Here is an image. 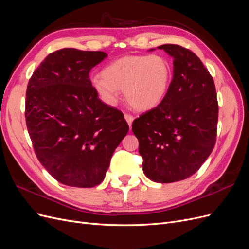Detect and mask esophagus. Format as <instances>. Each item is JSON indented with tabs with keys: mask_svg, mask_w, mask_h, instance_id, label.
I'll return each mask as SVG.
<instances>
[{
	"mask_svg": "<svg viewBox=\"0 0 249 249\" xmlns=\"http://www.w3.org/2000/svg\"><path fill=\"white\" fill-rule=\"evenodd\" d=\"M124 118H125V120H126V123L129 124V125H130V127H131V126H132V124H133L134 117H133L132 115H130V114H125V115H124Z\"/></svg>",
	"mask_w": 249,
	"mask_h": 249,
	"instance_id": "obj_1",
	"label": "esophagus"
}]
</instances>
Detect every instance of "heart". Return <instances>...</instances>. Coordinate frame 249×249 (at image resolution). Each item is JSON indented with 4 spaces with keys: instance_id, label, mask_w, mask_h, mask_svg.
I'll return each instance as SVG.
<instances>
[{
    "instance_id": "heart-1",
    "label": "heart",
    "mask_w": 249,
    "mask_h": 249,
    "mask_svg": "<svg viewBox=\"0 0 249 249\" xmlns=\"http://www.w3.org/2000/svg\"><path fill=\"white\" fill-rule=\"evenodd\" d=\"M171 76V65L163 55H127L105 66L102 76L90 79V85L108 106H115L124 89L134 109L148 111L164 101Z\"/></svg>"
}]
</instances>
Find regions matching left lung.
<instances>
[{"label": "left lung", "mask_w": 249, "mask_h": 249, "mask_svg": "<svg viewBox=\"0 0 249 249\" xmlns=\"http://www.w3.org/2000/svg\"><path fill=\"white\" fill-rule=\"evenodd\" d=\"M157 49L173 59L172 81L164 101L135 119L132 130L144 175L173 183L194 175L212 153L218 103L213 78L194 53L177 44Z\"/></svg>", "instance_id": "8db88e82"}]
</instances>
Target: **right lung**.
<instances>
[{
    "instance_id": "right-lung-1",
    "label": "right lung",
    "mask_w": 249,
    "mask_h": 249,
    "mask_svg": "<svg viewBox=\"0 0 249 249\" xmlns=\"http://www.w3.org/2000/svg\"><path fill=\"white\" fill-rule=\"evenodd\" d=\"M107 54L65 48L50 54L29 81L26 123L35 154L58 182L101 184L129 132L124 114L103 103L89 72Z\"/></svg>"
}]
</instances>
